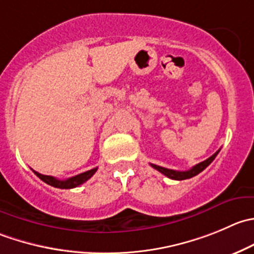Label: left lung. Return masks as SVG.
<instances>
[{
    "instance_id": "obj_1",
    "label": "left lung",
    "mask_w": 254,
    "mask_h": 254,
    "mask_svg": "<svg viewBox=\"0 0 254 254\" xmlns=\"http://www.w3.org/2000/svg\"><path fill=\"white\" fill-rule=\"evenodd\" d=\"M220 152V150H218L217 152H215V154L212 155V156L208 157L207 160H205V161L200 162V164L195 165V166L192 167V169L187 170V171H176V170H170V169H165V167L162 166H157V165H154V164H150L152 167H154L155 170H157V171H160L161 174H164L165 176H167L169 179H172V180H186V179H191V177L196 176V175L200 174L201 171H203V170L206 169V167L208 166V165L211 164V162L215 160V157L217 156V154Z\"/></svg>"
}]
</instances>
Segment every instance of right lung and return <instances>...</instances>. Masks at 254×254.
Returning a JSON list of instances; mask_svg holds the SVG:
<instances>
[{
  "label": "right lung",
  "instance_id": "obj_1",
  "mask_svg": "<svg viewBox=\"0 0 254 254\" xmlns=\"http://www.w3.org/2000/svg\"><path fill=\"white\" fill-rule=\"evenodd\" d=\"M97 170L98 169L95 167V169L89 170V171H85V172H83V174H79V175H77V176H73V177H70V179H67V180H58L53 176L42 175L37 171H33V172L39 177V179L42 180V181H44L46 184L51 185V186L57 187V189H74V187L79 186V185L84 184L85 181H88V180H89L90 177L95 174V172H97Z\"/></svg>",
  "mask_w": 254,
  "mask_h": 254
}]
</instances>
